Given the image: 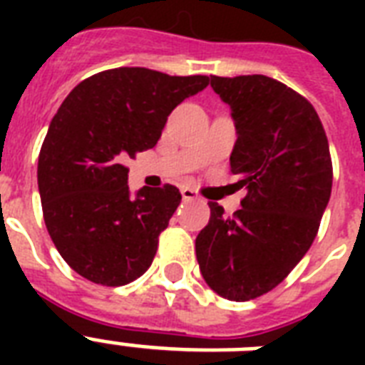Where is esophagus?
<instances>
[{
    "label": "esophagus",
    "instance_id": "obj_1",
    "mask_svg": "<svg viewBox=\"0 0 365 365\" xmlns=\"http://www.w3.org/2000/svg\"><path fill=\"white\" fill-rule=\"evenodd\" d=\"M182 197L183 200H195V199H199V195H197V191L191 187H183L182 189Z\"/></svg>",
    "mask_w": 365,
    "mask_h": 365
}]
</instances>
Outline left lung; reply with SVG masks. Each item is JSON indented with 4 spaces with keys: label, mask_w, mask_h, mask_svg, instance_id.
<instances>
[{
    "label": "left lung",
    "mask_w": 365,
    "mask_h": 365,
    "mask_svg": "<svg viewBox=\"0 0 365 365\" xmlns=\"http://www.w3.org/2000/svg\"><path fill=\"white\" fill-rule=\"evenodd\" d=\"M210 85L231 108V172L248 193L231 217L208 202L195 252L217 295L250 301L277 288L311 248L331 195V157L320 117L294 88L267 76H212Z\"/></svg>",
    "instance_id": "left-lung-1"
}]
</instances>
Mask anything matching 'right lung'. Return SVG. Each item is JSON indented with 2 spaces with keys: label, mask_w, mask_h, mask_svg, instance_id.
Instances as JSON below:
<instances>
[{
  "label": "right lung",
  "mask_w": 365,
  "mask_h": 365,
  "mask_svg": "<svg viewBox=\"0 0 365 365\" xmlns=\"http://www.w3.org/2000/svg\"><path fill=\"white\" fill-rule=\"evenodd\" d=\"M208 83L115 68L81 81L62 102L39 151L37 185L48 235L81 277L125 286L149 269L182 195L165 185L130 197L125 160L153 148L172 110Z\"/></svg>",
  "instance_id": "1"
}]
</instances>
